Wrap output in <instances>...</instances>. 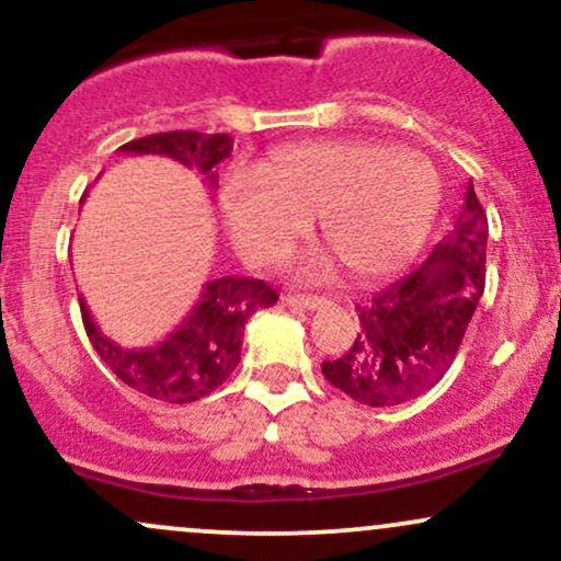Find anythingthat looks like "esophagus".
Masks as SVG:
<instances>
[{"label":"esophagus","mask_w":561,"mask_h":561,"mask_svg":"<svg viewBox=\"0 0 561 561\" xmlns=\"http://www.w3.org/2000/svg\"><path fill=\"white\" fill-rule=\"evenodd\" d=\"M285 302L295 308H308V311H319L327 306V300L319 295H285Z\"/></svg>","instance_id":"34e87169"}]
</instances>
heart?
<instances>
[{"mask_svg":"<svg viewBox=\"0 0 561 561\" xmlns=\"http://www.w3.org/2000/svg\"><path fill=\"white\" fill-rule=\"evenodd\" d=\"M440 197L433 160L379 139L279 147L259 173L231 171L218 195L231 242L253 266L285 261L317 216L332 253L306 263L308 279L334 272L337 261L358 279L398 272L427 240Z\"/></svg>","mask_w":561,"mask_h":561,"instance_id":"obj_1","label":"heart"}]
</instances>
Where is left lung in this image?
I'll use <instances>...</instances> for the list:
<instances>
[{
  "mask_svg": "<svg viewBox=\"0 0 561 561\" xmlns=\"http://www.w3.org/2000/svg\"><path fill=\"white\" fill-rule=\"evenodd\" d=\"M485 248L488 216L469 182L454 229L420 268L356 302V340L321 364V375L353 401L382 409L435 388L485 289Z\"/></svg>",
  "mask_w": 561,
  "mask_h": 561,
  "instance_id": "obj_1",
  "label": "left lung"
}]
</instances>
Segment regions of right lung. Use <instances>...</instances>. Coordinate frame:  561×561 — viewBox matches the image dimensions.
Listing matches in <instances>:
<instances>
[{
  "instance_id": "add662e5",
  "label": "right lung",
  "mask_w": 561,
  "mask_h": 561,
  "mask_svg": "<svg viewBox=\"0 0 561 561\" xmlns=\"http://www.w3.org/2000/svg\"><path fill=\"white\" fill-rule=\"evenodd\" d=\"M231 145L234 139L229 134L163 131L126 141L121 152L169 156L184 163L186 169H197L210 184H216L218 173L214 169L231 156ZM276 300H279V293L263 279H250V276L210 279L190 317L163 343L152 347H124L113 343L89 317L83 300L81 319L96 356L121 382L156 401L192 403L227 382L240 364L244 321L259 308L274 306Z\"/></svg>"
}]
</instances>
